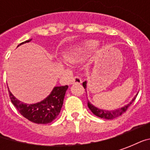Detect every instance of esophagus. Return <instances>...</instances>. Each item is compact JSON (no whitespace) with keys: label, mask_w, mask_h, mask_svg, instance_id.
<instances>
[{"label":"esophagus","mask_w":150,"mask_h":150,"mask_svg":"<svg viewBox=\"0 0 150 150\" xmlns=\"http://www.w3.org/2000/svg\"><path fill=\"white\" fill-rule=\"evenodd\" d=\"M82 83V79L81 78L78 76V75H76L75 76L74 78L72 79V83H77V84H80Z\"/></svg>","instance_id":"1"}]
</instances>
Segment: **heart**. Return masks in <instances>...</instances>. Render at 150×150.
I'll use <instances>...</instances> for the list:
<instances>
[{"instance_id": "obj_1", "label": "heart", "mask_w": 150, "mask_h": 150, "mask_svg": "<svg viewBox=\"0 0 150 150\" xmlns=\"http://www.w3.org/2000/svg\"><path fill=\"white\" fill-rule=\"evenodd\" d=\"M96 45H97L96 42H95V41H88L87 42H85L81 47L75 50V51L67 53L65 55L66 59L68 62H75L79 58V56L81 55L82 54H84V53L88 52V51H90L91 50L95 49Z\"/></svg>"}]
</instances>
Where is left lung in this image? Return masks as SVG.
<instances>
[{
  "mask_svg": "<svg viewBox=\"0 0 150 150\" xmlns=\"http://www.w3.org/2000/svg\"><path fill=\"white\" fill-rule=\"evenodd\" d=\"M83 88H86V82H83ZM136 97H134V99L132 100L129 104H127L125 107L121 108H119V109H116L115 111H104L102 110V109H100V108H97L94 107L92 104H91L89 102H88V107L89 108V109L91 111V112L93 113L94 115H96V116H99L100 118H103V119H107V120H112L115 119L118 116H121L123 113H125L127 111V109L129 108V107L132 104V102L135 100Z\"/></svg>",
  "mask_w": 150,
  "mask_h": 150,
  "instance_id": "8db88e82",
  "label": "left lung"
}]
</instances>
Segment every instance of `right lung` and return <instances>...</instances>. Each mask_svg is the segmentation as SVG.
Listing matches in <instances>:
<instances>
[{
    "instance_id": "add662e5",
    "label": "right lung",
    "mask_w": 150,
    "mask_h": 150,
    "mask_svg": "<svg viewBox=\"0 0 150 150\" xmlns=\"http://www.w3.org/2000/svg\"><path fill=\"white\" fill-rule=\"evenodd\" d=\"M30 41V40H28L24 42H28ZM24 42H21L20 45ZM67 88V85L55 87L48 97L34 104H25L20 102L9 91L8 94L12 104L25 118L36 124H49L59 116Z\"/></svg>"
}]
</instances>
